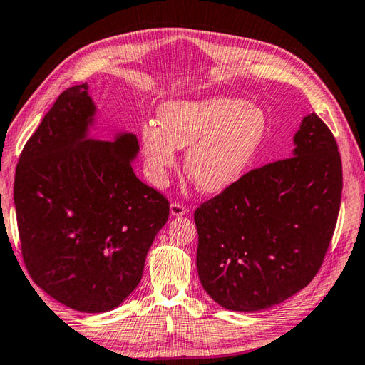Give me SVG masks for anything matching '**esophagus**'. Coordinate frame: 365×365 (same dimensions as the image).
<instances>
[{"instance_id": "1", "label": "esophagus", "mask_w": 365, "mask_h": 365, "mask_svg": "<svg viewBox=\"0 0 365 365\" xmlns=\"http://www.w3.org/2000/svg\"><path fill=\"white\" fill-rule=\"evenodd\" d=\"M188 212V209L185 207L183 205H180V202H172L170 205V215L172 217H182V215H185Z\"/></svg>"}]
</instances>
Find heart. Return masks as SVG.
<instances>
[{"instance_id": "b5f03b06", "label": "heart", "mask_w": 365, "mask_h": 365, "mask_svg": "<svg viewBox=\"0 0 365 365\" xmlns=\"http://www.w3.org/2000/svg\"><path fill=\"white\" fill-rule=\"evenodd\" d=\"M158 123H146L140 135L153 185L164 187L177 164V150L188 148L185 174L207 195L233 187L255 163L267 135L262 108L225 96L165 101Z\"/></svg>"}]
</instances>
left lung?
<instances>
[{
    "instance_id": "obj_1",
    "label": "left lung",
    "mask_w": 365,
    "mask_h": 365,
    "mask_svg": "<svg viewBox=\"0 0 365 365\" xmlns=\"http://www.w3.org/2000/svg\"><path fill=\"white\" fill-rule=\"evenodd\" d=\"M292 158L245 174L195 211L196 267L228 311L257 312L309 285L335 230L341 158L316 114L301 120Z\"/></svg>"
}]
</instances>
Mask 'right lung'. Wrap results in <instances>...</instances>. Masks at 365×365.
I'll list each match as a JSON object with an SVG mask.
<instances>
[{
	"mask_svg": "<svg viewBox=\"0 0 365 365\" xmlns=\"http://www.w3.org/2000/svg\"><path fill=\"white\" fill-rule=\"evenodd\" d=\"M88 85L59 95L19 158L14 206L22 256L43 292L80 312L120 306L143 275L169 202L133 174L137 135L91 137Z\"/></svg>",
	"mask_w": 365,
	"mask_h": 365,
	"instance_id": "obj_1",
	"label": "right lung"
}]
</instances>
